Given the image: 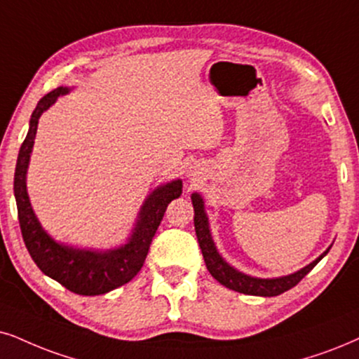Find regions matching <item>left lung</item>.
Returning <instances> with one entry per match:
<instances>
[{"label":"left lung","instance_id":"left-lung-1","mask_svg":"<svg viewBox=\"0 0 359 359\" xmlns=\"http://www.w3.org/2000/svg\"><path fill=\"white\" fill-rule=\"evenodd\" d=\"M192 203H194V225H195V233H197L198 245H201V250L205 260L207 270L210 271V275L215 278L219 283L224 287L233 290V292L245 293V294H255V297H276V294L287 292V290L293 288L294 285H298L302 278H305L306 273H310L313 266L323 258L328 250L323 255H320L315 262L310 265L302 269L297 273H292L288 276H280V278H253V276L240 273L238 270H235L233 266H230L224 258L219 255L213 240L210 237V230H208V220L203 210V202L202 197L198 194H192Z\"/></svg>","mask_w":359,"mask_h":359}]
</instances>
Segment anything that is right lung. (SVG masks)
Instances as JSON below:
<instances>
[{"label":"right lung","instance_id":"add662e5","mask_svg":"<svg viewBox=\"0 0 359 359\" xmlns=\"http://www.w3.org/2000/svg\"><path fill=\"white\" fill-rule=\"evenodd\" d=\"M67 90H69L67 88L51 90L41 99L31 114L28 135L21 144L15 170L18 219H20L22 240H25L26 248L38 269L44 275L59 281L69 292L84 294V297H94V294H104L122 287L139 273L146 262L149 247H151L154 235L161 225L167 205L182 194V180H174V182L157 187L149 195L139 213L133 237L124 247L107 252H89L76 250V248L54 242L41 229L33 208H31L28 192H26V170H28L39 116L54 104L57 96L66 94Z\"/></svg>","mask_w":359,"mask_h":359}]
</instances>
